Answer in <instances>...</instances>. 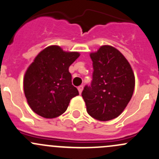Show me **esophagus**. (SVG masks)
<instances>
[{
  "mask_svg": "<svg viewBox=\"0 0 159 159\" xmlns=\"http://www.w3.org/2000/svg\"><path fill=\"white\" fill-rule=\"evenodd\" d=\"M78 91H79V94H81V92H82V90H83V86L82 85L78 86Z\"/></svg>",
  "mask_w": 159,
  "mask_h": 159,
  "instance_id": "esophagus-1",
  "label": "esophagus"
}]
</instances>
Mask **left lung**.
I'll use <instances>...</instances> for the list:
<instances>
[{
	"label": "left lung",
	"instance_id": "obj_1",
	"mask_svg": "<svg viewBox=\"0 0 159 159\" xmlns=\"http://www.w3.org/2000/svg\"><path fill=\"white\" fill-rule=\"evenodd\" d=\"M93 61V79L81 95L88 113L99 121L119 116L132 97L135 79L125 56L110 45H102L90 54Z\"/></svg>",
	"mask_w": 159,
	"mask_h": 159
}]
</instances>
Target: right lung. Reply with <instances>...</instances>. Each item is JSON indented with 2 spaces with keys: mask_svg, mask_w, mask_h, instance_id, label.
Listing matches in <instances>:
<instances>
[{
  "mask_svg": "<svg viewBox=\"0 0 159 159\" xmlns=\"http://www.w3.org/2000/svg\"><path fill=\"white\" fill-rule=\"evenodd\" d=\"M79 56L77 51L51 45L35 57L24 77L25 97L34 113L44 118H57L67 110L70 99L79 94L68 70Z\"/></svg>",
  "mask_w": 159,
  "mask_h": 159,
  "instance_id": "right-lung-1",
  "label": "right lung"
}]
</instances>
